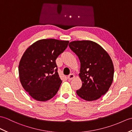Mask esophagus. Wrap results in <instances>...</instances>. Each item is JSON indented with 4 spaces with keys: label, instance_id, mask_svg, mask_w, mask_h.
<instances>
[{
    "label": "esophagus",
    "instance_id": "esophagus-1",
    "mask_svg": "<svg viewBox=\"0 0 132 132\" xmlns=\"http://www.w3.org/2000/svg\"><path fill=\"white\" fill-rule=\"evenodd\" d=\"M74 78H75V75L73 74V73H70V75L67 76V79H68L69 80H72V79Z\"/></svg>",
    "mask_w": 132,
    "mask_h": 132
}]
</instances>
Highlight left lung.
Masks as SVG:
<instances>
[{"mask_svg":"<svg viewBox=\"0 0 132 132\" xmlns=\"http://www.w3.org/2000/svg\"><path fill=\"white\" fill-rule=\"evenodd\" d=\"M69 46L80 62L82 86L76 93L84 100H98L106 93L113 81L114 68L111 58L101 46L92 41H73Z\"/></svg>","mask_w":132,"mask_h":132,"instance_id":"left-lung-1","label":"left lung"}]
</instances>
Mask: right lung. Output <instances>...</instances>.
I'll return each mask as SVG.
<instances>
[{
	"mask_svg": "<svg viewBox=\"0 0 132 132\" xmlns=\"http://www.w3.org/2000/svg\"><path fill=\"white\" fill-rule=\"evenodd\" d=\"M69 42L42 39L27 49L18 66L21 83L34 99L46 101L57 93L62 80L56 60L67 47Z\"/></svg>",
	"mask_w": 132,
	"mask_h": 132,
	"instance_id": "add662e5",
	"label": "right lung"
}]
</instances>
